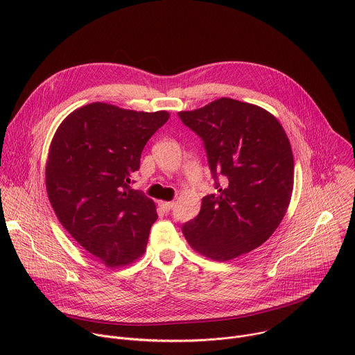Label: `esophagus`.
Segmentation results:
<instances>
[{
	"label": "esophagus",
	"mask_w": 355,
	"mask_h": 355,
	"mask_svg": "<svg viewBox=\"0 0 355 355\" xmlns=\"http://www.w3.org/2000/svg\"><path fill=\"white\" fill-rule=\"evenodd\" d=\"M159 205H160V208H162L164 212H170V211L173 209V207H174V202L160 200V202H159Z\"/></svg>",
	"instance_id": "34e87169"
}]
</instances>
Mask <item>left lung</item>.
<instances>
[{
    "label": "left lung",
    "mask_w": 355,
    "mask_h": 355,
    "mask_svg": "<svg viewBox=\"0 0 355 355\" xmlns=\"http://www.w3.org/2000/svg\"><path fill=\"white\" fill-rule=\"evenodd\" d=\"M178 116L204 140L218 189L182 226L187 241L215 261L260 247L284 219L293 189V156L282 125L261 107L232 98Z\"/></svg>",
    "instance_id": "obj_1"
}]
</instances>
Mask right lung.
<instances>
[{"instance_id":"1","label":"right lung","mask_w":355,"mask_h":355,"mask_svg":"<svg viewBox=\"0 0 355 355\" xmlns=\"http://www.w3.org/2000/svg\"><path fill=\"white\" fill-rule=\"evenodd\" d=\"M170 118L92 103L58 128L46 162L52 208L73 239L110 268L125 267L146 251L156 205L132 189L141 150Z\"/></svg>"}]
</instances>
